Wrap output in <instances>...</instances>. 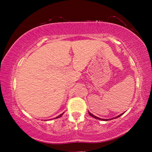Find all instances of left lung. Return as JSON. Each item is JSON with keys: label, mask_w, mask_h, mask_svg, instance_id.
I'll return each instance as SVG.
<instances>
[{"label": "left lung", "mask_w": 152, "mask_h": 152, "mask_svg": "<svg viewBox=\"0 0 152 152\" xmlns=\"http://www.w3.org/2000/svg\"><path fill=\"white\" fill-rule=\"evenodd\" d=\"M88 114L89 115H90L91 117H93V118H95V119H97V120H104V121H107V120H109V119H102V118H98V117H96V116H95V115H93L92 113H91L90 112H88ZM122 114H120V115H118L117 117L116 118H119L120 116H121L122 115Z\"/></svg>", "instance_id": "left-lung-1"}]
</instances>
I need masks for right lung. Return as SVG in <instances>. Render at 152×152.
<instances>
[{
  "mask_svg": "<svg viewBox=\"0 0 152 152\" xmlns=\"http://www.w3.org/2000/svg\"><path fill=\"white\" fill-rule=\"evenodd\" d=\"M63 113H62V114H61V115H59V116H57V118H59V117H61V116L62 115H63Z\"/></svg>",
  "mask_w": 152,
  "mask_h": 152,
  "instance_id": "obj_1",
  "label": "right lung"
}]
</instances>
